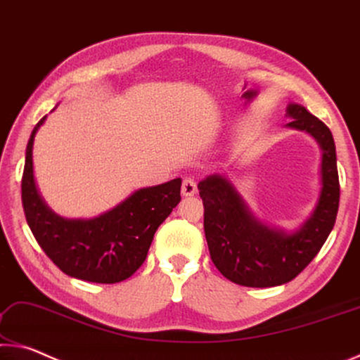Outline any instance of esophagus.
<instances>
[{
	"mask_svg": "<svg viewBox=\"0 0 360 360\" xmlns=\"http://www.w3.org/2000/svg\"><path fill=\"white\" fill-rule=\"evenodd\" d=\"M196 191H198L196 181H194L193 179H185L184 184H181V194L186 198H190V196H194Z\"/></svg>",
	"mask_w": 360,
	"mask_h": 360,
	"instance_id": "obj_1",
	"label": "esophagus"
}]
</instances>
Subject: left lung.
<instances>
[{"label": "left lung", "instance_id": "8db88e82", "mask_svg": "<svg viewBox=\"0 0 360 360\" xmlns=\"http://www.w3.org/2000/svg\"><path fill=\"white\" fill-rule=\"evenodd\" d=\"M285 116L292 120L288 127L309 132L322 148L319 202L297 233L276 231L258 223L220 175H210L198 185L210 258L234 284L276 287L295 279L319 253L337 220L340 180L332 132L302 105H288Z\"/></svg>", "mask_w": 360, "mask_h": 360}]
</instances>
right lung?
<instances>
[{"label":"right lung","instance_id":"obj_1","mask_svg":"<svg viewBox=\"0 0 360 360\" xmlns=\"http://www.w3.org/2000/svg\"><path fill=\"white\" fill-rule=\"evenodd\" d=\"M46 116L34 126L27 145L22 175V205L41 249L72 278L116 284L137 271L159 225L180 202L181 180L143 188L113 210L92 220H65L46 207L33 180V140Z\"/></svg>","mask_w":360,"mask_h":360}]
</instances>
